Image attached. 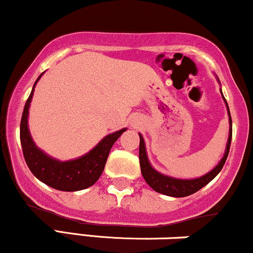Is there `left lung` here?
<instances>
[{
	"instance_id": "8db88e82",
	"label": "left lung",
	"mask_w": 253,
	"mask_h": 253,
	"mask_svg": "<svg viewBox=\"0 0 253 253\" xmlns=\"http://www.w3.org/2000/svg\"><path fill=\"white\" fill-rule=\"evenodd\" d=\"M216 77V76H215ZM216 80L220 84V80L216 77ZM220 93L224 99L225 105H226L227 114H228V123H230V131H228V138L226 143V149H225L224 156L219 161L218 165L215 166L212 170L206 173L203 176L195 177V179H177V177L169 176V175L162 174L160 171H157L153 166L150 165L149 159L147 155V149H145V143L144 138L141 133L139 135V166H141V173L143 175L145 182L149 185L154 191L157 193H161V194L168 195V197H174V198H183L188 197V195L194 194L195 192H198L199 189H201L205 187L207 183H210L214 177L220 173V170L224 167L225 162L228 156V151H230V145H231V139H232V120H231V114L230 109H228L227 102L225 99L224 94L220 88Z\"/></svg>"
}]
</instances>
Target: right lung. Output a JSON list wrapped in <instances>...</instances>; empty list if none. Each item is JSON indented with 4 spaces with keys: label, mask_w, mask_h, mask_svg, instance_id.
I'll list each match as a JSON object with an SVG mask.
<instances>
[{
    "label": "right lung",
    "mask_w": 253,
    "mask_h": 253,
    "mask_svg": "<svg viewBox=\"0 0 253 253\" xmlns=\"http://www.w3.org/2000/svg\"><path fill=\"white\" fill-rule=\"evenodd\" d=\"M42 74L41 73L34 83L21 118L20 139L27 166L37 179L58 191L76 192L88 188L100 177L112 145L122 133L126 131V127L106 135L96 147L77 159L59 161L49 156L35 144L28 127L29 106L34 94L35 85Z\"/></svg>",
    "instance_id": "add662e5"
}]
</instances>
